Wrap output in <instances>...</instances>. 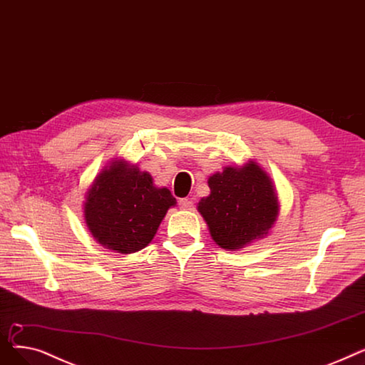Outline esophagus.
<instances>
[{
	"instance_id": "1",
	"label": "esophagus",
	"mask_w": 365,
	"mask_h": 365,
	"mask_svg": "<svg viewBox=\"0 0 365 365\" xmlns=\"http://www.w3.org/2000/svg\"><path fill=\"white\" fill-rule=\"evenodd\" d=\"M178 205H180L181 210L190 211V210H192V207H193V200H190V199H181Z\"/></svg>"
}]
</instances>
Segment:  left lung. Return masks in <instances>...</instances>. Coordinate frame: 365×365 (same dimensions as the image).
<instances>
[{"instance_id":"left-lung-1","label":"left lung","mask_w":365,"mask_h":365,"mask_svg":"<svg viewBox=\"0 0 365 365\" xmlns=\"http://www.w3.org/2000/svg\"><path fill=\"white\" fill-rule=\"evenodd\" d=\"M210 196L202 197L197 211L215 244L239 251L266 237L279 215V200L269 173L255 160L225 166L207 178Z\"/></svg>"}]
</instances>
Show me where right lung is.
Masks as SVG:
<instances>
[{
  "label": "right lung",
  "mask_w": 365,
  "mask_h": 365,
  "mask_svg": "<svg viewBox=\"0 0 365 365\" xmlns=\"http://www.w3.org/2000/svg\"><path fill=\"white\" fill-rule=\"evenodd\" d=\"M177 199L166 187H155L148 172L125 159H114L86 192L83 215L89 232L107 250L133 254L158 233Z\"/></svg>",
  "instance_id": "1"
}]
</instances>
